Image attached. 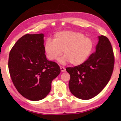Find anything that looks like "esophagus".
<instances>
[{
  "label": "esophagus",
  "instance_id": "34e87169",
  "mask_svg": "<svg viewBox=\"0 0 121 121\" xmlns=\"http://www.w3.org/2000/svg\"><path fill=\"white\" fill-rule=\"evenodd\" d=\"M60 70H61V72H65V68L63 67H62V66H60Z\"/></svg>",
  "mask_w": 121,
  "mask_h": 121
}]
</instances>
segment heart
<instances>
[{
    "mask_svg": "<svg viewBox=\"0 0 121 121\" xmlns=\"http://www.w3.org/2000/svg\"><path fill=\"white\" fill-rule=\"evenodd\" d=\"M93 48V42L90 38L84 37L78 32L61 31L54 35L53 41L48 39L44 44V52L50 60H59L61 63L70 62L78 65L83 63L87 59Z\"/></svg>",
    "mask_w": 121,
    "mask_h": 121,
    "instance_id": "1",
    "label": "heart"
}]
</instances>
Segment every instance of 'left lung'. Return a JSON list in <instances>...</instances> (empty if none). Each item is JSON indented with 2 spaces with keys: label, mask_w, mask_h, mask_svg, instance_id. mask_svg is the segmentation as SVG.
Masks as SVG:
<instances>
[{
  "label": "left lung",
  "mask_w": 121,
  "mask_h": 121,
  "mask_svg": "<svg viewBox=\"0 0 121 121\" xmlns=\"http://www.w3.org/2000/svg\"><path fill=\"white\" fill-rule=\"evenodd\" d=\"M114 63L110 41L105 36H99L95 53L80 65L66 68L70 76V92L82 100H89L98 95L110 81Z\"/></svg>",
  "instance_id": "8db88e82"
}]
</instances>
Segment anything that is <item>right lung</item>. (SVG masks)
Segmentation results:
<instances>
[{
	"mask_svg": "<svg viewBox=\"0 0 121 121\" xmlns=\"http://www.w3.org/2000/svg\"><path fill=\"white\" fill-rule=\"evenodd\" d=\"M44 35L26 34L11 48L8 68L11 80L22 96L32 101L44 99L52 80L59 75L58 64L46 58Z\"/></svg>",
	"mask_w": 121,
	"mask_h": 121,
	"instance_id": "obj_1",
	"label": "right lung"
}]
</instances>
